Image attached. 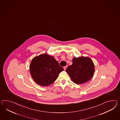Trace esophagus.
I'll return each instance as SVG.
<instances>
[{
	"instance_id": "obj_1",
	"label": "esophagus",
	"mask_w": 120,
	"mask_h": 120,
	"mask_svg": "<svg viewBox=\"0 0 120 120\" xmlns=\"http://www.w3.org/2000/svg\"><path fill=\"white\" fill-rule=\"evenodd\" d=\"M67 68V66H65V67H64V70L65 71L66 70Z\"/></svg>"
}]
</instances>
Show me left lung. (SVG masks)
<instances>
[{
	"label": "left lung",
	"mask_w": 120,
	"mask_h": 120,
	"mask_svg": "<svg viewBox=\"0 0 120 120\" xmlns=\"http://www.w3.org/2000/svg\"><path fill=\"white\" fill-rule=\"evenodd\" d=\"M73 64L69 66L66 71L71 79L77 84L86 83L90 80L94 73V65L88 57H74Z\"/></svg>",
	"instance_id": "8db88e82"
}]
</instances>
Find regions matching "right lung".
<instances>
[{
	"label": "right lung",
	"mask_w": 120,
	"mask_h": 120,
	"mask_svg": "<svg viewBox=\"0 0 120 120\" xmlns=\"http://www.w3.org/2000/svg\"><path fill=\"white\" fill-rule=\"evenodd\" d=\"M64 68L52 56L43 53L32 59L30 71L35 82L42 86L50 85L58 77Z\"/></svg>",
	"instance_id": "add662e5"
}]
</instances>
